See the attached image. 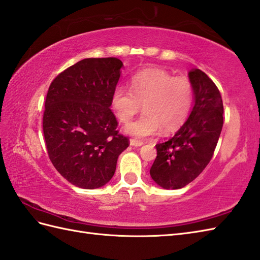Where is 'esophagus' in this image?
Returning a JSON list of instances; mask_svg holds the SVG:
<instances>
[{
	"label": "esophagus",
	"mask_w": 260,
	"mask_h": 260,
	"mask_svg": "<svg viewBox=\"0 0 260 260\" xmlns=\"http://www.w3.org/2000/svg\"><path fill=\"white\" fill-rule=\"evenodd\" d=\"M129 143H131V145H132V146H134V147H141V146L144 144L143 142H141V141H137V139H134V138H131Z\"/></svg>",
	"instance_id": "1"
}]
</instances>
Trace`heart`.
<instances>
[{
	"label": "heart",
	"instance_id": "obj_1",
	"mask_svg": "<svg viewBox=\"0 0 260 260\" xmlns=\"http://www.w3.org/2000/svg\"><path fill=\"white\" fill-rule=\"evenodd\" d=\"M129 88L117 85L112 94L116 118L127 124L142 105L145 111L125 128L127 134L146 138L162 132H175L188 118L193 102V85L185 76L174 77L161 68H147L131 78Z\"/></svg>",
	"mask_w": 260,
	"mask_h": 260
}]
</instances>
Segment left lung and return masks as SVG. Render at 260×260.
I'll use <instances>...</instances> for the list:
<instances>
[{"label": "left lung", "instance_id": "1", "mask_svg": "<svg viewBox=\"0 0 260 260\" xmlns=\"http://www.w3.org/2000/svg\"><path fill=\"white\" fill-rule=\"evenodd\" d=\"M194 106L175 136L156 145L150 176L164 189H180L209 165L223 127V101L215 83L200 69L189 72Z\"/></svg>", "mask_w": 260, "mask_h": 260}]
</instances>
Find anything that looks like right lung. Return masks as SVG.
Here are the masks:
<instances>
[{
    "label": "right lung",
    "mask_w": 260,
    "mask_h": 260,
    "mask_svg": "<svg viewBox=\"0 0 260 260\" xmlns=\"http://www.w3.org/2000/svg\"><path fill=\"white\" fill-rule=\"evenodd\" d=\"M122 66L115 57L86 58L49 85L43 115L46 149L57 171L76 187L108 183L129 146L110 109Z\"/></svg>",
    "instance_id": "right-lung-1"
}]
</instances>
